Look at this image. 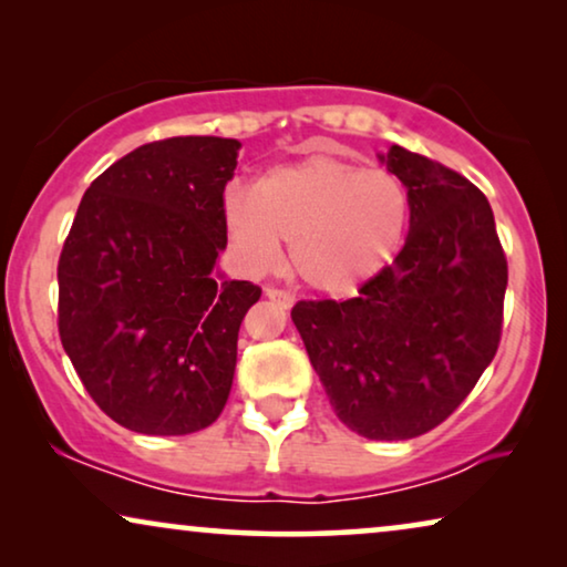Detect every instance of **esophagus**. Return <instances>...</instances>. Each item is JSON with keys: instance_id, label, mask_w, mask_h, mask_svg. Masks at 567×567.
Segmentation results:
<instances>
[{"instance_id": "34e87169", "label": "esophagus", "mask_w": 567, "mask_h": 567, "mask_svg": "<svg viewBox=\"0 0 567 567\" xmlns=\"http://www.w3.org/2000/svg\"><path fill=\"white\" fill-rule=\"evenodd\" d=\"M266 297H268L270 301H278V305H281L284 309H289V307L293 305V297H291L289 291L274 289V286H266Z\"/></svg>"}]
</instances>
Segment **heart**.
Here are the masks:
<instances>
[{
    "label": "heart",
    "instance_id": "b5f03b06",
    "mask_svg": "<svg viewBox=\"0 0 567 567\" xmlns=\"http://www.w3.org/2000/svg\"><path fill=\"white\" fill-rule=\"evenodd\" d=\"M408 188L382 167L332 157L270 167L247 198H229L224 229L247 270L274 268L289 239L293 274L309 289L351 293L398 252L408 224Z\"/></svg>",
    "mask_w": 567,
    "mask_h": 567
}]
</instances>
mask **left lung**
<instances>
[{"label":"left lung","mask_w":567,"mask_h":567,"mask_svg":"<svg viewBox=\"0 0 567 567\" xmlns=\"http://www.w3.org/2000/svg\"><path fill=\"white\" fill-rule=\"evenodd\" d=\"M410 231L359 297L297 301V324L330 405L363 439H415L444 423L501 343L508 262L493 208L467 177L394 144Z\"/></svg>","instance_id":"8db88e82"}]
</instances>
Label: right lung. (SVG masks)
I'll use <instances>...</instances> for the list:
<instances>
[{
	"label": "right lung",
	"mask_w": 567,
	"mask_h": 567,
	"mask_svg": "<svg viewBox=\"0 0 567 567\" xmlns=\"http://www.w3.org/2000/svg\"><path fill=\"white\" fill-rule=\"evenodd\" d=\"M237 138L173 136L84 190L59 258V336L84 390L123 429L185 436L227 405L237 336L260 299L216 281Z\"/></svg>",
	"instance_id": "add662e5"
}]
</instances>
